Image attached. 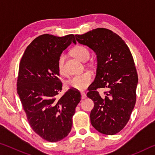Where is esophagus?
<instances>
[{
	"mask_svg": "<svg viewBox=\"0 0 155 155\" xmlns=\"http://www.w3.org/2000/svg\"><path fill=\"white\" fill-rule=\"evenodd\" d=\"M81 98H82V99H85V98H86V97H87V96H86V94L85 92H83V91L81 92Z\"/></svg>",
	"mask_w": 155,
	"mask_h": 155,
	"instance_id": "obj_1",
	"label": "esophagus"
}]
</instances>
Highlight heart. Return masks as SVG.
Masks as SVG:
<instances>
[{
	"mask_svg": "<svg viewBox=\"0 0 155 155\" xmlns=\"http://www.w3.org/2000/svg\"><path fill=\"white\" fill-rule=\"evenodd\" d=\"M71 54L75 58L80 60L81 61L85 62L90 57V51L87 48L83 46H77L73 48L71 51ZM65 55L64 54L59 57L57 61V68L59 73L61 76H67L68 73L65 67ZM93 74L90 71H85L80 74L76 75L70 80H68L66 85L68 87L74 90L82 91L85 90L92 81Z\"/></svg>",
	"mask_w": 155,
	"mask_h": 155,
	"instance_id": "b5f03b06",
	"label": "heart"
}]
</instances>
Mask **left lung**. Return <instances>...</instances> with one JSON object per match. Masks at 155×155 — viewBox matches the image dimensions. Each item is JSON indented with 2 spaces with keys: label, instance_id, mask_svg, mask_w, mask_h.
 <instances>
[{
  "label": "left lung",
  "instance_id": "obj_1",
  "mask_svg": "<svg viewBox=\"0 0 155 155\" xmlns=\"http://www.w3.org/2000/svg\"><path fill=\"white\" fill-rule=\"evenodd\" d=\"M75 37L97 55L96 78L87 94L94 103L91 124L98 132L114 135L127 125L136 103L138 76L132 54L125 41L107 28ZM99 88L108 91L101 95L97 91Z\"/></svg>",
  "mask_w": 155,
  "mask_h": 155
}]
</instances>
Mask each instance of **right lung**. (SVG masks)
I'll return each mask as SVG.
<instances>
[{
    "label": "right lung",
    "instance_id": "add662e5",
    "mask_svg": "<svg viewBox=\"0 0 155 155\" xmlns=\"http://www.w3.org/2000/svg\"><path fill=\"white\" fill-rule=\"evenodd\" d=\"M72 42L73 34L57 37L38 36L27 46L21 58L17 91L34 132L49 142L63 140L72 127V117L79 103V91L69 89L64 96L57 61L63 51Z\"/></svg>",
    "mask_w": 155,
    "mask_h": 155
}]
</instances>
